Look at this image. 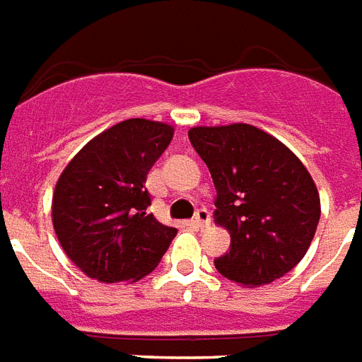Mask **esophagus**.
I'll return each mask as SVG.
<instances>
[{"label":"esophagus","instance_id":"1","mask_svg":"<svg viewBox=\"0 0 362 362\" xmlns=\"http://www.w3.org/2000/svg\"><path fill=\"white\" fill-rule=\"evenodd\" d=\"M211 222V212L206 211V209H199V211L195 212V224L201 226V228H205Z\"/></svg>","mask_w":362,"mask_h":362}]
</instances>
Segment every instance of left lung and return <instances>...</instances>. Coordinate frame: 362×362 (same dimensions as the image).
I'll return each instance as SVG.
<instances>
[{"label": "left lung", "instance_id": "1", "mask_svg": "<svg viewBox=\"0 0 362 362\" xmlns=\"http://www.w3.org/2000/svg\"><path fill=\"white\" fill-rule=\"evenodd\" d=\"M189 142L216 187L214 222L230 231V252L214 260L226 279L269 285L310 248L321 218L319 192L303 163L258 127H193Z\"/></svg>", "mask_w": 362, "mask_h": 362}]
</instances>
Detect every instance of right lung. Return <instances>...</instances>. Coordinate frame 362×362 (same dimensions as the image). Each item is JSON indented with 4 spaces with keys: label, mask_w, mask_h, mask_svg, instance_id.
<instances>
[{
    "label": "right lung",
    "mask_w": 362,
    "mask_h": 362,
    "mask_svg": "<svg viewBox=\"0 0 362 362\" xmlns=\"http://www.w3.org/2000/svg\"><path fill=\"white\" fill-rule=\"evenodd\" d=\"M175 129L127 119L83 146L52 193V226L74 264L100 283L138 281L156 269L176 228L148 212L146 178Z\"/></svg>",
    "instance_id": "obj_1"
}]
</instances>
